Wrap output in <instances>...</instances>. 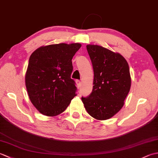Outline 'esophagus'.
Masks as SVG:
<instances>
[{"label":"esophagus","instance_id":"1","mask_svg":"<svg viewBox=\"0 0 158 158\" xmlns=\"http://www.w3.org/2000/svg\"><path fill=\"white\" fill-rule=\"evenodd\" d=\"M75 82H76V83H77V87H78V88H80V87H81V82L79 81V80H76L75 81Z\"/></svg>","mask_w":158,"mask_h":158}]
</instances>
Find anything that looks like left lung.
Wrapping results in <instances>:
<instances>
[{"mask_svg":"<svg viewBox=\"0 0 158 158\" xmlns=\"http://www.w3.org/2000/svg\"><path fill=\"white\" fill-rule=\"evenodd\" d=\"M94 69L92 93L81 100L90 115L98 120L111 118L124 105L131 86L129 66L119 54L96 45L86 46Z\"/></svg>","mask_w":158,"mask_h":158,"instance_id":"obj_1","label":"left lung"}]
</instances>
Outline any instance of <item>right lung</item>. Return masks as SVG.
I'll return each instance as SVG.
<instances>
[{"label": "right lung", "mask_w": 158, "mask_h": 158, "mask_svg": "<svg viewBox=\"0 0 158 158\" xmlns=\"http://www.w3.org/2000/svg\"><path fill=\"white\" fill-rule=\"evenodd\" d=\"M81 47L80 43L42 46L30 57L26 87L32 105L43 115L62 113L76 96L75 82L70 78L72 59Z\"/></svg>", "instance_id": "add662e5"}]
</instances>
